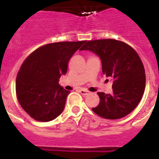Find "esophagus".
<instances>
[{
  "mask_svg": "<svg viewBox=\"0 0 159 159\" xmlns=\"http://www.w3.org/2000/svg\"><path fill=\"white\" fill-rule=\"evenodd\" d=\"M79 92L82 95H84V96H86V95H87V94H89V92H88V91H87V90H86V89L79 90Z\"/></svg>",
  "mask_w": 159,
  "mask_h": 159,
  "instance_id": "1",
  "label": "esophagus"
}]
</instances>
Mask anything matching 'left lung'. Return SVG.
Returning <instances> with one entry per match:
<instances>
[{
    "instance_id": "8db88e82",
    "label": "left lung",
    "mask_w": 159,
    "mask_h": 159,
    "mask_svg": "<svg viewBox=\"0 0 159 159\" xmlns=\"http://www.w3.org/2000/svg\"><path fill=\"white\" fill-rule=\"evenodd\" d=\"M81 50H90L102 60V72L113 79L112 94L98 92L99 105L92 111L109 120L123 118L134 110L145 89V71L132 47L112 39L88 41Z\"/></svg>"
}]
</instances>
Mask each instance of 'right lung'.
<instances>
[{"label":"right lung","mask_w":159,"mask_h":159,"mask_svg":"<svg viewBox=\"0 0 159 159\" xmlns=\"http://www.w3.org/2000/svg\"><path fill=\"white\" fill-rule=\"evenodd\" d=\"M84 43H48L24 61L16 77V96L21 107L35 120H53L62 112L70 92L63 89L58 81L67 73L71 57Z\"/></svg>","instance_id":"right-lung-1"}]
</instances>
